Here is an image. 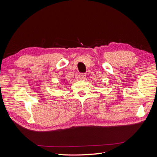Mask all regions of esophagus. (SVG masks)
I'll return each instance as SVG.
<instances>
[{"label": "esophagus", "instance_id": "1", "mask_svg": "<svg viewBox=\"0 0 157 157\" xmlns=\"http://www.w3.org/2000/svg\"><path fill=\"white\" fill-rule=\"evenodd\" d=\"M79 79L80 80H84L86 78V75L85 73H80L78 76Z\"/></svg>", "mask_w": 157, "mask_h": 157}]
</instances>
